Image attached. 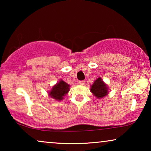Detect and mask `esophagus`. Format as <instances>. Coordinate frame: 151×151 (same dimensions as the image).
I'll return each instance as SVG.
<instances>
[{
  "instance_id": "obj_1",
  "label": "esophagus",
  "mask_w": 151,
  "mask_h": 151,
  "mask_svg": "<svg viewBox=\"0 0 151 151\" xmlns=\"http://www.w3.org/2000/svg\"><path fill=\"white\" fill-rule=\"evenodd\" d=\"M84 83H85L84 80H80V81H79V84H81V85H84Z\"/></svg>"
}]
</instances>
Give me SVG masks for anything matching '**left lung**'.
Returning <instances> with one entry per match:
<instances>
[{"label": "left lung", "mask_w": 151, "mask_h": 151, "mask_svg": "<svg viewBox=\"0 0 151 151\" xmlns=\"http://www.w3.org/2000/svg\"><path fill=\"white\" fill-rule=\"evenodd\" d=\"M91 91L98 98H102L108 93L107 86L100 78H98L92 84Z\"/></svg>", "instance_id": "1"}]
</instances>
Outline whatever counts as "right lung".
<instances>
[{
  "label": "right lung",
  "instance_id": "obj_1",
  "mask_svg": "<svg viewBox=\"0 0 151 151\" xmlns=\"http://www.w3.org/2000/svg\"><path fill=\"white\" fill-rule=\"evenodd\" d=\"M69 85L64 82L63 80H60L58 83L53 86L52 89L49 92V96L51 98L55 99L57 100H61L63 99V97L69 92Z\"/></svg>",
  "mask_w": 151,
  "mask_h": 151
}]
</instances>
